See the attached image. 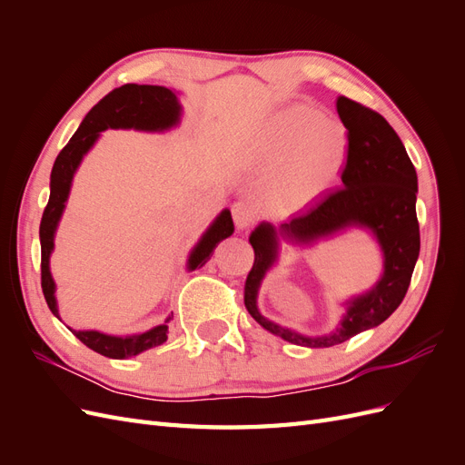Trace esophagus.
I'll return each mask as SVG.
<instances>
[{"label":"esophagus","instance_id":"esophagus-1","mask_svg":"<svg viewBox=\"0 0 465 465\" xmlns=\"http://www.w3.org/2000/svg\"><path fill=\"white\" fill-rule=\"evenodd\" d=\"M232 219H234L236 229L246 231L252 227V224H254L256 211L248 202H236L232 205Z\"/></svg>","mask_w":465,"mask_h":465}]
</instances>
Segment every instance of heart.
Here are the masks:
<instances>
[{
  "label": "heart",
  "instance_id": "heart-1",
  "mask_svg": "<svg viewBox=\"0 0 465 465\" xmlns=\"http://www.w3.org/2000/svg\"><path fill=\"white\" fill-rule=\"evenodd\" d=\"M349 135L340 122L322 118L311 106H292L277 114L252 153L262 171H277L273 202L281 209H301L322 198L340 178Z\"/></svg>",
  "mask_w": 465,
  "mask_h": 465
}]
</instances>
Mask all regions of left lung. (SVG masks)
I'll use <instances>...</instances> for the list:
<instances>
[{
  "instance_id": "8db88e82",
  "label": "left lung",
  "mask_w": 465,
  "mask_h": 465,
  "mask_svg": "<svg viewBox=\"0 0 465 465\" xmlns=\"http://www.w3.org/2000/svg\"><path fill=\"white\" fill-rule=\"evenodd\" d=\"M340 114L349 135L341 188L328 192L314 205L275 229L262 223L250 234L254 265L246 277L244 304L262 328L302 347H331L364 330L376 328L401 304L411 283L420 238L417 221V173L398 134L384 116L347 96H337ZM349 226L369 228L385 252V273L367 293L348 303L342 323L326 336H302L262 317L255 306L257 289L276 259L278 236L312 243Z\"/></svg>"
}]
</instances>
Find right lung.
I'll return each instance as SVG.
<instances>
[{"mask_svg": "<svg viewBox=\"0 0 465 465\" xmlns=\"http://www.w3.org/2000/svg\"><path fill=\"white\" fill-rule=\"evenodd\" d=\"M180 104L176 94L157 85H135L128 83L114 91H110L103 101H98L85 120L81 122L79 130L69 139V143L60 151L55 163L52 166L50 174V200L45 207L40 221V283L48 308L55 318L58 314V302H55V283L50 273V254L54 250V234L58 229V223L65 209V202L72 188V180L77 171L79 163L85 157V153L94 145L98 134L108 128H124V130H145V132H163L173 128L180 120ZM234 231L231 211L224 209L221 215L211 223V227L203 232L200 242L193 246L188 258V270H195L198 265H203L211 254H213L215 246L231 236ZM171 316L166 318L161 326H154L149 331L135 333V335H106L101 331H77L72 330L74 335L81 343H85L89 349L96 351L110 359H128L135 357L143 351L163 345L166 341L168 326Z\"/></svg>", "mask_w": 465, "mask_h": 465, "instance_id": "right-lung-1", "label": "right lung"}]
</instances>
